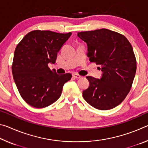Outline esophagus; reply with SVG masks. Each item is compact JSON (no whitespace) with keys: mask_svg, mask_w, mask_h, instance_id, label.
<instances>
[{"mask_svg":"<svg viewBox=\"0 0 148 148\" xmlns=\"http://www.w3.org/2000/svg\"><path fill=\"white\" fill-rule=\"evenodd\" d=\"M72 76H73L74 78H76V79H78V78H80L82 76H80V75L77 74H74L73 75H72Z\"/></svg>","mask_w":148,"mask_h":148,"instance_id":"1","label":"esophagus"}]
</instances>
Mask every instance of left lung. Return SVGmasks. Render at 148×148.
Returning <instances> with one entry per match:
<instances>
[{
  "label": "left lung",
  "mask_w": 148,
  "mask_h": 148,
  "mask_svg": "<svg viewBox=\"0 0 148 148\" xmlns=\"http://www.w3.org/2000/svg\"><path fill=\"white\" fill-rule=\"evenodd\" d=\"M86 42L91 62L101 66V79L86 77L89 86L83 91L87 103L101 110L114 108L124 101L131 90L136 71L133 49L126 37L109 29L80 32Z\"/></svg>",
  "instance_id": "8db88e82"
}]
</instances>
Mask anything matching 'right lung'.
Masks as SVG:
<instances>
[{
    "label": "right lung",
    "mask_w": 148,
    "mask_h": 148,
    "mask_svg": "<svg viewBox=\"0 0 148 148\" xmlns=\"http://www.w3.org/2000/svg\"><path fill=\"white\" fill-rule=\"evenodd\" d=\"M71 34L34 30L17 45L12 74L20 95L31 106L42 108L53 104L71 79V74L59 75L48 66L49 62H56L57 53Z\"/></svg>",
    "instance_id": "right-lung-1"
}]
</instances>
